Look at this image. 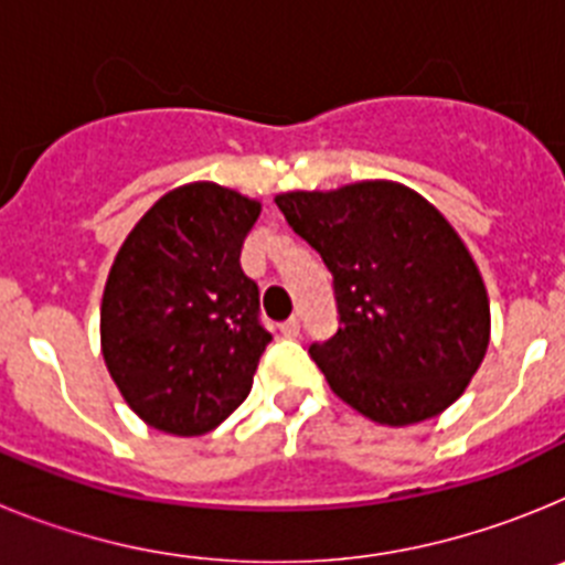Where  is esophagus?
Returning <instances> with one entry per match:
<instances>
[{"label": "esophagus", "mask_w": 565, "mask_h": 565, "mask_svg": "<svg viewBox=\"0 0 565 565\" xmlns=\"http://www.w3.org/2000/svg\"><path fill=\"white\" fill-rule=\"evenodd\" d=\"M279 333H282V337H297V333H299V317L286 319V322L279 326Z\"/></svg>", "instance_id": "34e87169"}]
</instances>
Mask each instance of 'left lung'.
Instances as JSON below:
<instances>
[{
	"instance_id": "left-lung-1",
	"label": "left lung",
	"mask_w": 565,
	"mask_h": 565,
	"mask_svg": "<svg viewBox=\"0 0 565 565\" xmlns=\"http://www.w3.org/2000/svg\"><path fill=\"white\" fill-rule=\"evenodd\" d=\"M333 274L339 331L311 344L331 391L371 422L407 427L467 391L489 348V297L450 221L396 181L274 198Z\"/></svg>"
}]
</instances>
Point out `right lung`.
<instances>
[{
  "mask_svg": "<svg viewBox=\"0 0 565 565\" xmlns=\"http://www.w3.org/2000/svg\"><path fill=\"white\" fill-rule=\"evenodd\" d=\"M259 201L194 181L154 201L102 297V356L129 411L169 436L214 430L248 396L271 342L239 248Z\"/></svg>",
  "mask_w": 565,
  "mask_h": 565,
  "instance_id": "1",
  "label": "right lung"
}]
</instances>
